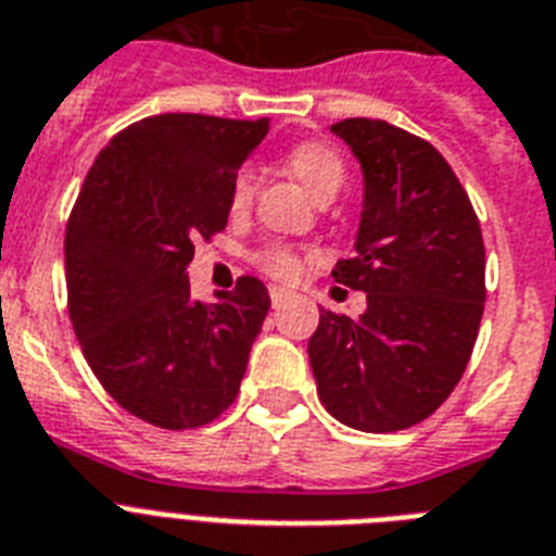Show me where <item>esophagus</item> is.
Returning <instances> with one entry per match:
<instances>
[{
  "instance_id": "esophagus-1",
  "label": "esophagus",
  "mask_w": 556,
  "mask_h": 556,
  "mask_svg": "<svg viewBox=\"0 0 556 556\" xmlns=\"http://www.w3.org/2000/svg\"><path fill=\"white\" fill-rule=\"evenodd\" d=\"M288 300H293V293L288 291V288L270 286V305H274V307H282Z\"/></svg>"
}]
</instances>
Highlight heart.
Instances as JSON below:
<instances>
[{
	"label": "heart",
	"instance_id": "obj_1",
	"mask_svg": "<svg viewBox=\"0 0 556 556\" xmlns=\"http://www.w3.org/2000/svg\"><path fill=\"white\" fill-rule=\"evenodd\" d=\"M286 166L316 200L333 198L336 191L342 189L344 177H348V166H344L342 155L321 141L296 143L286 155ZM254 172H237L235 180H231V189H228V208H231V214L249 212L251 200H254ZM256 263H260L265 274L277 279H296L302 270V256L293 249H288V245H270V249L260 251Z\"/></svg>",
	"mask_w": 556,
	"mask_h": 556
}]
</instances>
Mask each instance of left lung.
<instances>
[{"label":"left lung","mask_w":556,"mask_h":556,"mask_svg":"<svg viewBox=\"0 0 556 556\" xmlns=\"http://www.w3.org/2000/svg\"><path fill=\"white\" fill-rule=\"evenodd\" d=\"M365 172L356 256L339 286L367 293L358 319L321 307L307 342L316 390L336 421L399 432L435 413L464 376L486 302L478 214L432 143L387 121L330 127Z\"/></svg>","instance_id":"obj_1"}]
</instances>
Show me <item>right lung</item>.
Returning <instances> with one entry per match:
<instances>
[{"label":"right lung","mask_w":556,"mask_h":556,"mask_svg":"<svg viewBox=\"0 0 556 556\" xmlns=\"http://www.w3.org/2000/svg\"><path fill=\"white\" fill-rule=\"evenodd\" d=\"M265 132L268 118L135 121L98 152L70 212V321L101 387L141 421L206 427L240 393L268 291L240 277L203 305L186 265L226 228L231 180Z\"/></svg>","instance_id":"add662e5"}]
</instances>
